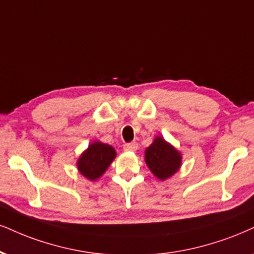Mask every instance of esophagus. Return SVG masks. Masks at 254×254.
<instances>
[{
  "label": "esophagus",
  "instance_id": "34e87169",
  "mask_svg": "<svg viewBox=\"0 0 254 254\" xmlns=\"http://www.w3.org/2000/svg\"><path fill=\"white\" fill-rule=\"evenodd\" d=\"M137 148H139L137 142H129V143H126V145L124 146L125 151H128V152H135Z\"/></svg>",
  "mask_w": 254,
  "mask_h": 254
}]
</instances>
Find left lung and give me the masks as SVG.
Masks as SVG:
<instances>
[{
  "instance_id": "1",
  "label": "left lung",
  "mask_w": 254,
  "mask_h": 254,
  "mask_svg": "<svg viewBox=\"0 0 254 254\" xmlns=\"http://www.w3.org/2000/svg\"><path fill=\"white\" fill-rule=\"evenodd\" d=\"M145 161L153 175L165 181L180 170L183 155L172 143L166 141L162 136L156 135L151 146L146 148Z\"/></svg>"
}]
</instances>
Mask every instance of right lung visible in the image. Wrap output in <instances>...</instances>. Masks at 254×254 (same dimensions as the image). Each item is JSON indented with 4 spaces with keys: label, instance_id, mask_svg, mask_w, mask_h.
<instances>
[{
    "label": "right lung",
    "instance_id": "obj_1",
    "mask_svg": "<svg viewBox=\"0 0 254 254\" xmlns=\"http://www.w3.org/2000/svg\"><path fill=\"white\" fill-rule=\"evenodd\" d=\"M117 156L114 147L101 141H93L84 149L76 161V167L82 177L90 181L98 180L107 171Z\"/></svg>",
    "mask_w": 254,
    "mask_h": 254
}]
</instances>
